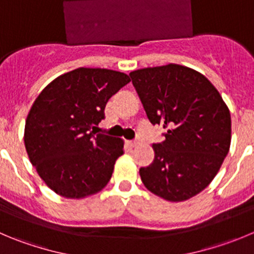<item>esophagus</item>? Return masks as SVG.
Listing matches in <instances>:
<instances>
[{
	"label": "esophagus",
	"mask_w": 254,
	"mask_h": 254,
	"mask_svg": "<svg viewBox=\"0 0 254 254\" xmlns=\"http://www.w3.org/2000/svg\"><path fill=\"white\" fill-rule=\"evenodd\" d=\"M139 144H140V139H136V140L129 141V145L132 146V148H134V146H136V145H139Z\"/></svg>",
	"instance_id": "obj_1"
}]
</instances>
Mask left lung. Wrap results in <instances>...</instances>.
Masks as SVG:
<instances>
[{"label": "left lung", "mask_w": 254, "mask_h": 254, "mask_svg": "<svg viewBox=\"0 0 254 254\" xmlns=\"http://www.w3.org/2000/svg\"><path fill=\"white\" fill-rule=\"evenodd\" d=\"M151 124H162L163 143L140 168L148 190L169 202H184L207 188L231 146L228 106L212 82L187 66L168 64L130 72Z\"/></svg>", "instance_id": "1"}]
</instances>
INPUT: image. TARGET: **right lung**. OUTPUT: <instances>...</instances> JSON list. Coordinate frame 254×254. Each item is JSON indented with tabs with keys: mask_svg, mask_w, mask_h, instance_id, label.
<instances>
[{
	"mask_svg": "<svg viewBox=\"0 0 254 254\" xmlns=\"http://www.w3.org/2000/svg\"><path fill=\"white\" fill-rule=\"evenodd\" d=\"M129 82L119 71L79 67L52 80L34 101L25 124L26 151L56 194L81 199L109 183L124 140L95 129L109 99Z\"/></svg>",
	"mask_w": 254,
	"mask_h": 254,
	"instance_id": "obj_1",
	"label": "right lung"
}]
</instances>
